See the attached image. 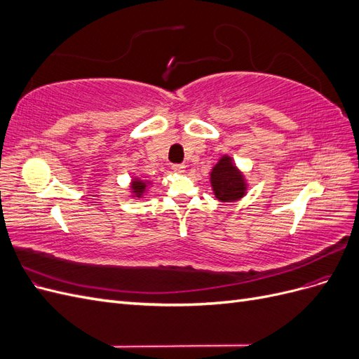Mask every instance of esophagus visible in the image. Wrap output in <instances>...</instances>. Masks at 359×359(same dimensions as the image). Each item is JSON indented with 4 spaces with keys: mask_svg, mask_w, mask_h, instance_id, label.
Segmentation results:
<instances>
[{
    "mask_svg": "<svg viewBox=\"0 0 359 359\" xmlns=\"http://www.w3.org/2000/svg\"><path fill=\"white\" fill-rule=\"evenodd\" d=\"M172 170L177 172V173H184V172H186V166H184V165H173Z\"/></svg>",
    "mask_w": 359,
    "mask_h": 359,
    "instance_id": "obj_1",
    "label": "esophagus"
}]
</instances>
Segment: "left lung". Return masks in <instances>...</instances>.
Masks as SVG:
<instances>
[{
  "mask_svg": "<svg viewBox=\"0 0 359 359\" xmlns=\"http://www.w3.org/2000/svg\"><path fill=\"white\" fill-rule=\"evenodd\" d=\"M211 187L220 202H235L247 191V182L232 157L223 156L211 170Z\"/></svg>",
  "mask_w": 359,
  "mask_h": 359,
  "instance_id": "left-lung-1",
  "label": "left lung"
}]
</instances>
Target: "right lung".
Masks as SVG:
<instances>
[{"mask_svg": "<svg viewBox=\"0 0 359 359\" xmlns=\"http://www.w3.org/2000/svg\"><path fill=\"white\" fill-rule=\"evenodd\" d=\"M147 184H148V181H145V180L133 178V180H132V184H130V189H132L133 196H136V198L142 196V194H144L145 190H147Z\"/></svg>", "mask_w": 359, "mask_h": 359, "instance_id": "1", "label": "right lung"}]
</instances>
